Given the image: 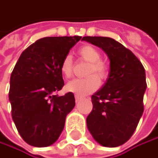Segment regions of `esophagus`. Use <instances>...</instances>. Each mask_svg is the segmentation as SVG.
I'll return each instance as SVG.
<instances>
[{
  "instance_id": "obj_1",
  "label": "esophagus",
  "mask_w": 158,
  "mask_h": 158,
  "mask_svg": "<svg viewBox=\"0 0 158 158\" xmlns=\"http://www.w3.org/2000/svg\"><path fill=\"white\" fill-rule=\"evenodd\" d=\"M75 99H76V102H78L80 100H81V99H82V96L78 95V94H76V95H75Z\"/></svg>"
}]
</instances>
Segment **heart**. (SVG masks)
Masks as SVG:
<instances>
[{
	"label": "heart",
	"mask_w": 158,
	"mask_h": 158,
	"mask_svg": "<svg viewBox=\"0 0 158 158\" xmlns=\"http://www.w3.org/2000/svg\"><path fill=\"white\" fill-rule=\"evenodd\" d=\"M77 52L83 60L90 63L87 69V75L89 76L83 78H74L66 84V90L78 95H84L91 94L99 88L100 78L106 80L108 77L109 66L101 59V52L99 50L92 45L86 44L81 46ZM60 71L66 78L72 76L73 62L70 54H66L63 58L60 64Z\"/></svg>",
	"instance_id": "b5f03b06"
}]
</instances>
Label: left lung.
<instances>
[{
  "label": "left lung",
  "mask_w": 158,
  "mask_h": 158,
  "mask_svg": "<svg viewBox=\"0 0 158 158\" xmlns=\"http://www.w3.org/2000/svg\"><path fill=\"white\" fill-rule=\"evenodd\" d=\"M82 40L102 48L110 60L106 84L92 95L94 106L87 127L100 144L122 145L132 136L143 113L144 67L131 50L114 39L87 36Z\"/></svg>",
  "instance_id": "1"
}]
</instances>
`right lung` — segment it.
<instances>
[{"mask_svg": "<svg viewBox=\"0 0 158 158\" xmlns=\"http://www.w3.org/2000/svg\"><path fill=\"white\" fill-rule=\"evenodd\" d=\"M81 39L46 37L29 45L20 55L10 77L12 118L22 139L36 147L56 142L66 115L75 106L72 93L54 94L64 85L60 71L63 58Z\"/></svg>", "mask_w": 158, "mask_h": 158, "instance_id": "obj_1", "label": "right lung"}]
</instances>
